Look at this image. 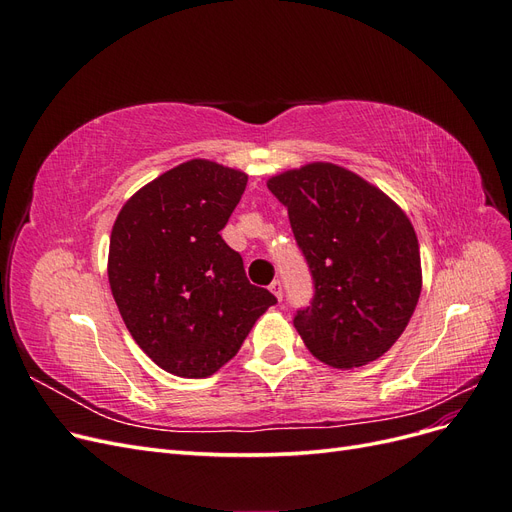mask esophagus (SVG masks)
<instances>
[{
  "instance_id": "1",
  "label": "esophagus",
  "mask_w": 512,
  "mask_h": 512,
  "mask_svg": "<svg viewBox=\"0 0 512 512\" xmlns=\"http://www.w3.org/2000/svg\"><path fill=\"white\" fill-rule=\"evenodd\" d=\"M269 290H271V292L275 294V299H277V301H282V297H284V292H282V284H280V282H277V280H275V282H273V284L269 286Z\"/></svg>"
}]
</instances>
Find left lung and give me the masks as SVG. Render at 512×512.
<instances>
[{
	"instance_id": "8db88e82",
	"label": "left lung",
	"mask_w": 512,
	"mask_h": 512,
	"mask_svg": "<svg viewBox=\"0 0 512 512\" xmlns=\"http://www.w3.org/2000/svg\"><path fill=\"white\" fill-rule=\"evenodd\" d=\"M314 275L312 307L297 314L318 361L354 369L380 359L404 333L421 297L416 230L395 200L333 162L288 168L267 181Z\"/></svg>"
}]
</instances>
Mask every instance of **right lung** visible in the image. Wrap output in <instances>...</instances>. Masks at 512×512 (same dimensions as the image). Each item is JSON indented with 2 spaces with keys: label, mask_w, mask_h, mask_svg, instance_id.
<instances>
[{
  "label": "right lung",
  "mask_w": 512,
  "mask_h": 512,
  "mask_svg": "<svg viewBox=\"0 0 512 512\" xmlns=\"http://www.w3.org/2000/svg\"><path fill=\"white\" fill-rule=\"evenodd\" d=\"M245 185L243 170L194 158L117 213L106 265L113 299L134 342L173 376H213L275 303L247 282L220 235Z\"/></svg>",
  "instance_id": "obj_1"
}]
</instances>
